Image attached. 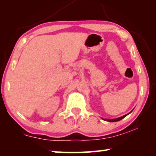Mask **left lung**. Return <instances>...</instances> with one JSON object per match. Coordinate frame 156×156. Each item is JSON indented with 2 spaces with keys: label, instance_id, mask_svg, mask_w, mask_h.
<instances>
[{
  "label": "left lung",
  "instance_id": "8db88e82",
  "mask_svg": "<svg viewBox=\"0 0 156 156\" xmlns=\"http://www.w3.org/2000/svg\"><path fill=\"white\" fill-rule=\"evenodd\" d=\"M129 114V113H128ZM128 114H126V115H123V116H122V117H120V118H115V119H112V120H106L107 121H109V122H117V121H119V120H122V118H124L125 117H126V115H127Z\"/></svg>",
  "mask_w": 156,
  "mask_h": 156
}]
</instances>
